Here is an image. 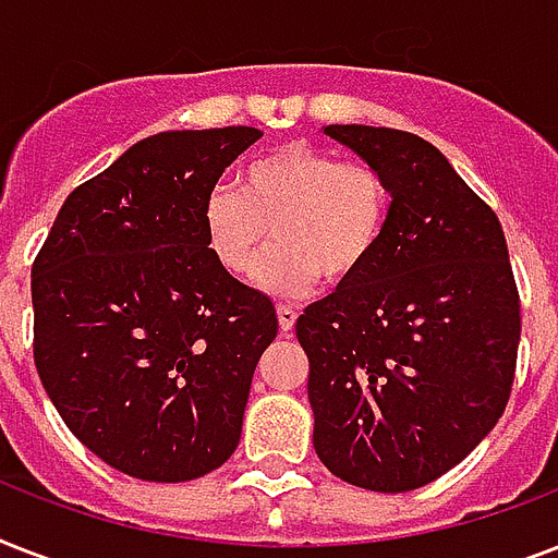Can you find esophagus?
Instances as JSON below:
<instances>
[{"instance_id": "obj_1", "label": "esophagus", "mask_w": 558, "mask_h": 558, "mask_svg": "<svg viewBox=\"0 0 558 558\" xmlns=\"http://www.w3.org/2000/svg\"><path fill=\"white\" fill-rule=\"evenodd\" d=\"M298 322V313L292 310V306H278V324H280V330L283 332H292V327H295Z\"/></svg>"}]
</instances>
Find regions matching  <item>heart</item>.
Listing matches in <instances>:
<instances>
[{"label":"heart","instance_id":"1","mask_svg":"<svg viewBox=\"0 0 558 558\" xmlns=\"http://www.w3.org/2000/svg\"><path fill=\"white\" fill-rule=\"evenodd\" d=\"M390 217L388 179L367 161H341L306 144L266 153L214 185L199 205L210 257L228 275H245L271 236L278 245L257 266V287L301 295L322 275L356 278L379 248Z\"/></svg>","mask_w":558,"mask_h":558}]
</instances>
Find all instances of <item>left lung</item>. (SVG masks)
<instances>
[{
  "label": "left lung",
  "mask_w": 558,
  "mask_h": 558,
  "mask_svg": "<svg viewBox=\"0 0 558 558\" xmlns=\"http://www.w3.org/2000/svg\"><path fill=\"white\" fill-rule=\"evenodd\" d=\"M390 187L379 248L298 318L313 446L332 475L408 493L458 466L510 399L521 306L493 208L414 133L324 126Z\"/></svg>",
  "instance_id": "left-lung-1"
}]
</instances>
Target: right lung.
Wrapping results in <instances>:
<instances>
[{
  "mask_svg": "<svg viewBox=\"0 0 558 558\" xmlns=\"http://www.w3.org/2000/svg\"><path fill=\"white\" fill-rule=\"evenodd\" d=\"M260 130H170L69 193L31 269L34 362L69 432L124 475L222 466L278 315L210 257L202 196Z\"/></svg>",
  "mask_w": 558,
  "mask_h": 558,
  "instance_id": "obj_1",
  "label": "right lung"
}]
</instances>
